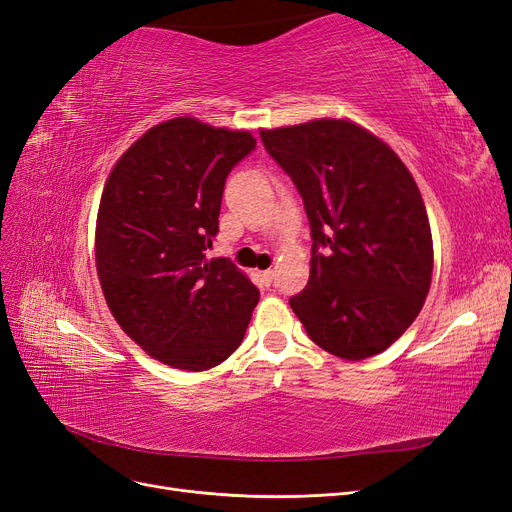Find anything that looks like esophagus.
Here are the masks:
<instances>
[{
    "label": "esophagus",
    "instance_id": "1",
    "mask_svg": "<svg viewBox=\"0 0 512 512\" xmlns=\"http://www.w3.org/2000/svg\"><path fill=\"white\" fill-rule=\"evenodd\" d=\"M260 280L265 282L267 286H271L273 284V280H275V271L273 269H267V271H260Z\"/></svg>",
    "mask_w": 512,
    "mask_h": 512
}]
</instances>
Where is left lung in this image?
I'll return each instance as SVG.
<instances>
[{
	"label": "left lung",
	"mask_w": 512,
	"mask_h": 512,
	"mask_svg": "<svg viewBox=\"0 0 512 512\" xmlns=\"http://www.w3.org/2000/svg\"><path fill=\"white\" fill-rule=\"evenodd\" d=\"M303 198L312 228L309 282L290 299L309 339L339 359L389 348L421 312L433 243L406 164L346 119L260 132Z\"/></svg>",
	"instance_id": "1"
}]
</instances>
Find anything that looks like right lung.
Wrapping results in <instances>:
<instances>
[{
    "mask_svg": "<svg viewBox=\"0 0 512 512\" xmlns=\"http://www.w3.org/2000/svg\"><path fill=\"white\" fill-rule=\"evenodd\" d=\"M250 132L177 117L147 130L106 179L96 267L128 337L170 367L205 371L239 348L260 292L228 258L207 260L226 177Z\"/></svg>",
    "mask_w": 512,
    "mask_h": 512,
    "instance_id": "add662e5",
    "label": "right lung"
}]
</instances>
